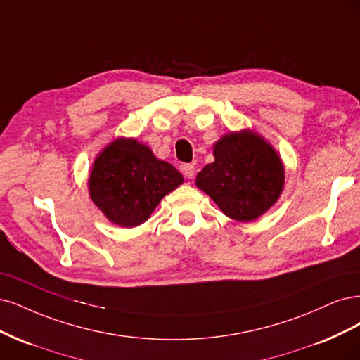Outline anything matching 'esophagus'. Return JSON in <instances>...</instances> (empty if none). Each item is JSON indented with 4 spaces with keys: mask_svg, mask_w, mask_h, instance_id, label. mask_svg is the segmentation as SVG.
<instances>
[{
    "mask_svg": "<svg viewBox=\"0 0 360 360\" xmlns=\"http://www.w3.org/2000/svg\"><path fill=\"white\" fill-rule=\"evenodd\" d=\"M182 173H184V176H185V178L193 179V178H194V175H195L194 166H193V165H184V166H182Z\"/></svg>",
    "mask_w": 360,
    "mask_h": 360,
    "instance_id": "1",
    "label": "esophagus"
}]
</instances>
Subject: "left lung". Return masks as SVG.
Wrapping results in <instances>:
<instances>
[{
    "instance_id": "left-lung-1",
    "label": "left lung",
    "mask_w": 360,
    "mask_h": 360,
    "mask_svg": "<svg viewBox=\"0 0 360 360\" xmlns=\"http://www.w3.org/2000/svg\"><path fill=\"white\" fill-rule=\"evenodd\" d=\"M214 163L197 173L195 185L224 215L248 223L278 200L284 166L276 150L250 130L224 134L214 145Z\"/></svg>"
}]
</instances>
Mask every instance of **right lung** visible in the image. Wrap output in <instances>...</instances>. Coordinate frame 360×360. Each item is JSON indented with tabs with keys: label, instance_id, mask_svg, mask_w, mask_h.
Segmentation results:
<instances>
[{
	"label": "right lung",
	"instance_id": "add662e5",
	"mask_svg": "<svg viewBox=\"0 0 360 360\" xmlns=\"http://www.w3.org/2000/svg\"><path fill=\"white\" fill-rule=\"evenodd\" d=\"M184 182L149 146L120 137L97 155L89 175V195L109 221L121 227L145 223L166 194Z\"/></svg>",
	"mask_w": 360,
	"mask_h": 360
}]
</instances>
